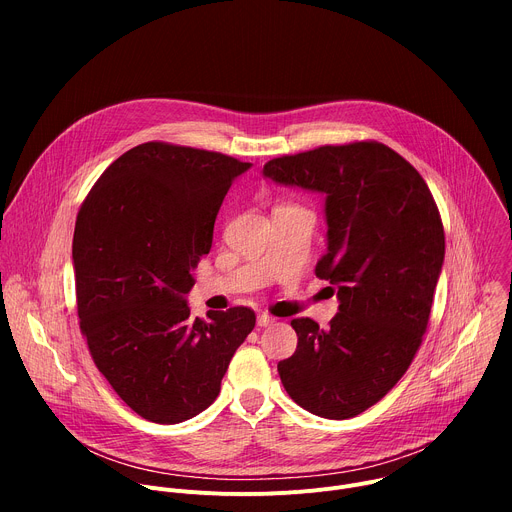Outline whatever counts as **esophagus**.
<instances>
[{"label":"esophagus","instance_id":"esophagus-1","mask_svg":"<svg viewBox=\"0 0 512 512\" xmlns=\"http://www.w3.org/2000/svg\"><path fill=\"white\" fill-rule=\"evenodd\" d=\"M275 322V318L273 316H269V314H259L257 316V326H261V328H267V326H271Z\"/></svg>","mask_w":512,"mask_h":512}]
</instances>
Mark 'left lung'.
Returning a JSON list of instances; mask_svg holds the SVG:
<instances>
[{
  "instance_id": "obj_1",
  "label": "left lung",
  "mask_w": 512,
  "mask_h": 512,
  "mask_svg": "<svg viewBox=\"0 0 512 512\" xmlns=\"http://www.w3.org/2000/svg\"><path fill=\"white\" fill-rule=\"evenodd\" d=\"M263 174L326 194L316 275L340 300L328 328L291 320L298 348L277 364L281 383L314 415L354 417L397 385L421 346L446 253L440 210L419 172L379 141L273 158Z\"/></svg>"
}]
</instances>
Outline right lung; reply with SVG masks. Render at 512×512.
<instances>
[{
    "label": "right lung",
    "instance_id": "right-lung-1",
    "mask_svg": "<svg viewBox=\"0 0 512 512\" xmlns=\"http://www.w3.org/2000/svg\"><path fill=\"white\" fill-rule=\"evenodd\" d=\"M251 164L166 141L117 158L72 237L81 332L99 373L143 419L186 421L221 393L251 308L192 318L184 296L233 180Z\"/></svg>",
    "mask_w": 512,
    "mask_h": 512
}]
</instances>
